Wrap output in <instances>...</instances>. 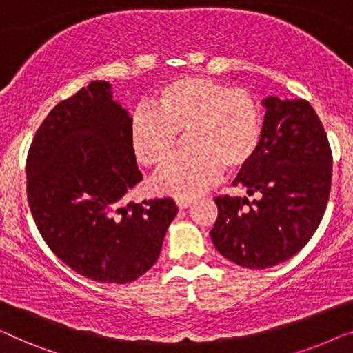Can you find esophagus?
<instances>
[{"mask_svg": "<svg viewBox=\"0 0 353 353\" xmlns=\"http://www.w3.org/2000/svg\"><path fill=\"white\" fill-rule=\"evenodd\" d=\"M191 199H176V205H178V209H188V207L191 205Z\"/></svg>", "mask_w": 353, "mask_h": 353, "instance_id": "34e87169", "label": "esophagus"}]
</instances>
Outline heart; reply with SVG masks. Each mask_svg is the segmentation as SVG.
Returning a JSON list of instances; mask_svg holds the SVG:
<instances>
[{
    "mask_svg": "<svg viewBox=\"0 0 353 353\" xmlns=\"http://www.w3.org/2000/svg\"><path fill=\"white\" fill-rule=\"evenodd\" d=\"M154 109H138L130 122L134 157L149 168L172 159L178 134H186L185 156L154 178V190L191 199L215 185L221 172H239L252 162L263 137V110L248 90L207 77H180L163 83Z\"/></svg>",
    "mask_w": 353,
    "mask_h": 353,
    "instance_id": "1",
    "label": "heart"
}]
</instances>
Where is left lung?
<instances>
[{
    "label": "left lung",
    "instance_id": "8db88e82",
    "mask_svg": "<svg viewBox=\"0 0 353 353\" xmlns=\"http://www.w3.org/2000/svg\"><path fill=\"white\" fill-rule=\"evenodd\" d=\"M262 104V143L233 181L255 197H215L219 216L210 231L225 259L250 270L281 263L310 241L332 176L330 143L310 103L268 96Z\"/></svg>",
    "mask_w": 353,
    "mask_h": 353
}]
</instances>
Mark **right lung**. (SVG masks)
<instances>
[{"label": "right lung", "instance_id": "1", "mask_svg": "<svg viewBox=\"0 0 353 353\" xmlns=\"http://www.w3.org/2000/svg\"><path fill=\"white\" fill-rule=\"evenodd\" d=\"M130 115L110 83L91 81L56 104L27 156V199L56 257L99 283H130L157 262L178 207L170 197L130 202L143 180Z\"/></svg>", "mask_w": 353, "mask_h": 353}]
</instances>
